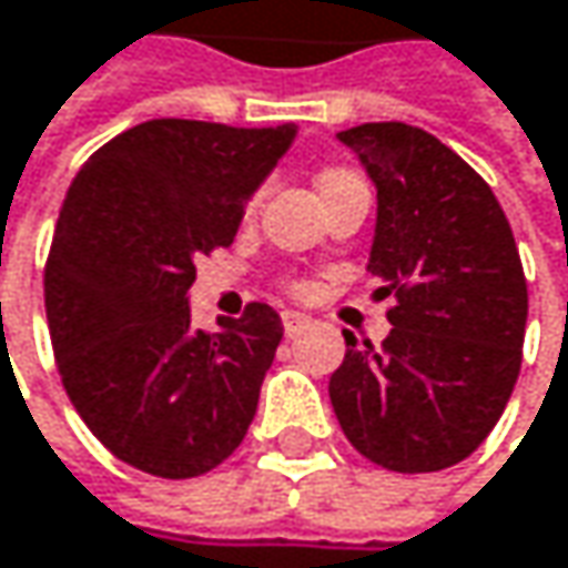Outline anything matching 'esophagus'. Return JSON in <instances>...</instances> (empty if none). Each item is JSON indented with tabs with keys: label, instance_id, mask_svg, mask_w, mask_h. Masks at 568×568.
<instances>
[{
	"label": "esophagus",
	"instance_id": "obj_1",
	"mask_svg": "<svg viewBox=\"0 0 568 568\" xmlns=\"http://www.w3.org/2000/svg\"><path fill=\"white\" fill-rule=\"evenodd\" d=\"M308 322H312V318H308V315H302V312H283V328L288 338H295Z\"/></svg>",
	"mask_w": 568,
	"mask_h": 568
}]
</instances>
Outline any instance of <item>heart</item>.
I'll return each instance as SVG.
<instances>
[{
  "instance_id": "obj_1",
  "label": "heart",
  "mask_w": 568,
  "mask_h": 568,
  "mask_svg": "<svg viewBox=\"0 0 568 568\" xmlns=\"http://www.w3.org/2000/svg\"><path fill=\"white\" fill-rule=\"evenodd\" d=\"M362 180V173H355L352 168H325V171L315 176V183H318V193L325 196V193H332V190H338V186H348V183H358ZM256 206H260V193H253L250 200H246V216H253L256 213ZM285 288L292 292V295H305L308 292V283H302V280H288Z\"/></svg>"
}]
</instances>
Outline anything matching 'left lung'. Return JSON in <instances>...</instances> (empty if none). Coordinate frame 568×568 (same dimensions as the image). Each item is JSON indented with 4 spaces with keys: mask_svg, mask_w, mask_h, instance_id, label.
Returning a JSON list of instances; mask_svg holds the SVG:
<instances>
[{
    "mask_svg": "<svg viewBox=\"0 0 568 568\" xmlns=\"http://www.w3.org/2000/svg\"><path fill=\"white\" fill-rule=\"evenodd\" d=\"M378 186L368 273L392 298L382 348L345 332L328 382L352 447L395 474H434L470 457L523 365L526 276L487 180L434 134L378 121L338 134Z\"/></svg>",
    "mask_w": 568,
    "mask_h": 568,
    "instance_id": "left-lung-1",
    "label": "left lung"
}]
</instances>
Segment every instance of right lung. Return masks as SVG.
<instances>
[{"mask_svg":"<svg viewBox=\"0 0 568 568\" xmlns=\"http://www.w3.org/2000/svg\"><path fill=\"white\" fill-rule=\"evenodd\" d=\"M292 138L295 124L158 118L98 148L68 186L45 263L58 375L91 434L144 474H210L253 424L283 322L250 302L200 332L186 288Z\"/></svg>","mask_w":568,"mask_h":568,"instance_id":"add662e5","label":"right lung"}]
</instances>
